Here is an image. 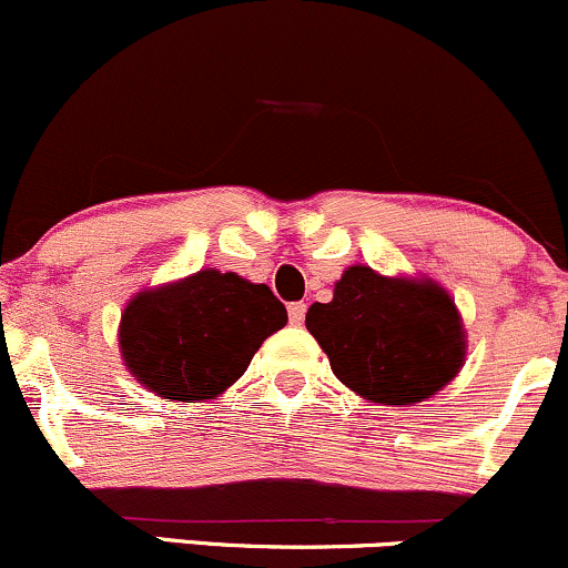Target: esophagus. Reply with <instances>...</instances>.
<instances>
[{
  "label": "esophagus",
  "instance_id": "esophagus-1",
  "mask_svg": "<svg viewBox=\"0 0 568 568\" xmlns=\"http://www.w3.org/2000/svg\"><path fill=\"white\" fill-rule=\"evenodd\" d=\"M290 322L292 324H303L305 322V303H290Z\"/></svg>",
  "mask_w": 568,
  "mask_h": 568
}]
</instances>
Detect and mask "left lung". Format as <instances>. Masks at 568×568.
I'll return each instance as SVG.
<instances>
[{"label":"left lung","instance_id":"obj_1","mask_svg":"<svg viewBox=\"0 0 568 568\" xmlns=\"http://www.w3.org/2000/svg\"><path fill=\"white\" fill-rule=\"evenodd\" d=\"M305 327L343 386L375 405H416L462 373L467 329L456 301L429 276H384L352 265L333 301L314 303Z\"/></svg>","mask_w":568,"mask_h":568}]
</instances>
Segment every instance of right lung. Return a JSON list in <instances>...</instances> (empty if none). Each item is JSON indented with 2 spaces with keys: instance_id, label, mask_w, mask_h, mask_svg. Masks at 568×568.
I'll return each instance as SVG.
<instances>
[{
  "instance_id": "add662e5",
  "label": "right lung",
  "mask_w": 568,
  "mask_h": 568,
  "mask_svg": "<svg viewBox=\"0 0 568 568\" xmlns=\"http://www.w3.org/2000/svg\"><path fill=\"white\" fill-rule=\"evenodd\" d=\"M286 324L271 286L239 273H199L146 286L131 297L118 327L123 365L169 403H206L231 388L265 337Z\"/></svg>"
}]
</instances>
